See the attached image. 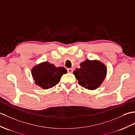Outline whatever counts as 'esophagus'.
<instances>
[{"label":"esophagus","mask_w":135,"mask_h":135,"mask_svg":"<svg viewBox=\"0 0 135 135\" xmlns=\"http://www.w3.org/2000/svg\"><path fill=\"white\" fill-rule=\"evenodd\" d=\"M67 71H68V73H73V69H71V68H68Z\"/></svg>","instance_id":"esophagus-1"}]
</instances>
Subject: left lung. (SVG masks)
<instances>
[{"label":"left lung","mask_w":135,"mask_h":135,"mask_svg":"<svg viewBox=\"0 0 135 135\" xmlns=\"http://www.w3.org/2000/svg\"><path fill=\"white\" fill-rule=\"evenodd\" d=\"M80 66L73 71L79 85L89 90L96 89L106 77V66L100 61L86 60L81 62Z\"/></svg>","instance_id":"1"}]
</instances>
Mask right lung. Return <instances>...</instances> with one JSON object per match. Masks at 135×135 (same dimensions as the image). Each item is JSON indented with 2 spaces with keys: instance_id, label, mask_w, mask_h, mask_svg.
Returning <instances> with one entry per match:
<instances>
[{
  "instance_id": "right-lung-1",
  "label": "right lung",
  "mask_w": 135,
  "mask_h": 135,
  "mask_svg": "<svg viewBox=\"0 0 135 135\" xmlns=\"http://www.w3.org/2000/svg\"><path fill=\"white\" fill-rule=\"evenodd\" d=\"M67 73L64 67H55L49 62H44L32 69L31 74L35 84L44 89H48L59 83L61 77Z\"/></svg>"
}]
</instances>
